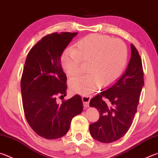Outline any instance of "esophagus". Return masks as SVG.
<instances>
[{"label": "esophagus", "instance_id": "34e87169", "mask_svg": "<svg viewBox=\"0 0 158 158\" xmlns=\"http://www.w3.org/2000/svg\"><path fill=\"white\" fill-rule=\"evenodd\" d=\"M90 100V96L89 95H85L82 96V101L84 102V106L85 107H88L89 106V102Z\"/></svg>", "mask_w": 158, "mask_h": 158}]
</instances>
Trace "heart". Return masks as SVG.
Here are the masks:
<instances>
[{
	"label": "heart",
	"mask_w": 158,
	"mask_h": 158,
	"mask_svg": "<svg viewBox=\"0 0 158 158\" xmlns=\"http://www.w3.org/2000/svg\"><path fill=\"white\" fill-rule=\"evenodd\" d=\"M128 59L127 45L106 35L90 34L80 39L61 56V65L69 77L81 73V63H87L85 75L69 81L72 91L89 95L97 88L108 86L119 78Z\"/></svg>",
	"instance_id": "1"
}]
</instances>
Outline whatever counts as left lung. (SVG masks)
<instances>
[{"label":"left lung","mask_w":158,"mask_h":158,"mask_svg":"<svg viewBox=\"0 0 158 158\" xmlns=\"http://www.w3.org/2000/svg\"><path fill=\"white\" fill-rule=\"evenodd\" d=\"M143 85L141 58L132 44L131 58L125 73L90 101L89 106L100 113L98 121L89 126L93 139L108 143L123 137L132 125Z\"/></svg>","instance_id":"left-lung-1"}]
</instances>
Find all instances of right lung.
Returning <instances> with one entry per match:
<instances>
[{
	"mask_svg": "<svg viewBox=\"0 0 158 158\" xmlns=\"http://www.w3.org/2000/svg\"><path fill=\"white\" fill-rule=\"evenodd\" d=\"M77 33H53L38 41L28 52L21 79L23 111L28 125L47 139H56L68 132L72 119L83 111L81 96L64 98L67 77L60 56Z\"/></svg>",
	"mask_w": 158,
	"mask_h": 158,
	"instance_id": "add662e5",
	"label": "right lung"
}]
</instances>
